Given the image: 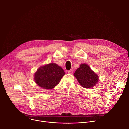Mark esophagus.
<instances>
[{"label":"esophagus","mask_w":129,"mask_h":129,"mask_svg":"<svg viewBox=\"0 0 129 129\" xmlns=\"http://www.w3.org/2000/svg\"><path fill=\"white\" fill-rule=\"evenodd\" d=\"M68 73H69V74H72L73 72V70H72V69H70V70H69V71H68Z\"/></svg>","instance_id":"obj_1"}]
</instances>
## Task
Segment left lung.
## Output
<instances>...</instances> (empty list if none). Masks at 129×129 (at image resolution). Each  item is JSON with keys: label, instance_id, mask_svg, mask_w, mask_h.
<instances>
[{"label": "left lung", "instance_id": "8db88e82", "mask_svg": "<svg viewBox=\"0 0 129 129\" xmlns=\"http://www.w3.org/2000/svg\"><path fill=\"white\" fill-rule=\"evenodd\" d=\"M73 75L79 84L87 89L92 88L99 81L98 75L86 63L81 64Z\"/></svg>", "mask_w": 129, "mask_h": 129}]
</instances>
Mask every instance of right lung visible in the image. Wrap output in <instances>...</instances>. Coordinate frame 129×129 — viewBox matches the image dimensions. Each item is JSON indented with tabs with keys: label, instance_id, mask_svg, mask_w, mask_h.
<instances>
[{
	"label": "right lung",
	"instance_id": "right-lung-1",
	"mask_svg": "<svg viewBox=\"0 0 129 129\" xmlns=\"http://www.w3.org/2000/svg\"><path fill=\"white\" fill-rule=\"evenodd\" d=\"M63 69L55 63L40 67L34 74L36 84L45 89H52L57 86L64 75Z\"/></svg>",
	"mask_w": 129,
	"mask_h": 129
}]
</instances>
